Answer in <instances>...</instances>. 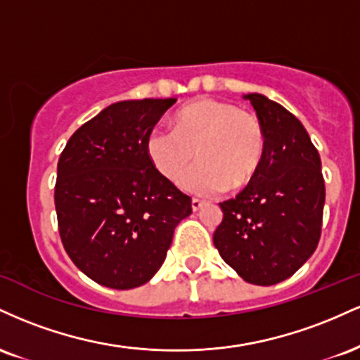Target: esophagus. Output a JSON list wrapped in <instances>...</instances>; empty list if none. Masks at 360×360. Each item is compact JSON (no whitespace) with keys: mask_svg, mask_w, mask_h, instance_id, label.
I'll return each mask as SVG.
<instances>
[{"mask_svg":"<svg viewBox=\"0 0 360 360\" xmlns=\"http://www.w3.org/2000/svg\"><path fill=\"white\" fill-rule=\"evenodd\" d=\"M205 206V201L203 200H198V198H193L191 201V208L193 212H198V210H201Z\"/></svg>","mask_w":360,"mask_h":360,"instance_id":"34e87169","label":"esophagus"}]
</instances>
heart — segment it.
Segmentation results:
<instances>
[{"mask_svg":"<svg viewBox=\"0 0 360 360\" xmlns=\"http://www.w3.org/2000/svg\"><path fill=\"white\" fill-rule=\"evenodd\" d=\"M267 150L260 120L232 103L198 100L172 118V130H152L147 155L169 181H176L191 163L193 152L200 160L179 178L184 191L196 196H217L240 189L257 174Z\"/></svg>","mask_w":360,"mask_h":360,"instance_id":"heart-1","label":"heart"}]
</instances>
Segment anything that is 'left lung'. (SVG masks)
Returning a JSON list of instances; mask_svg holds the SVG:
<instances>
[{"mask_svg": "<svg viewBox=\"0 0 360 360\" xmlns=\"http://www.w3.org/2000/svg\"><path fill=\"white\" fill-rule=\"evenodd\" d=\"M245 100L266 130V159L237 196L220 203L223 220L213 243L243 281L272 286L315 252L325 181L320 154L300 120L262 94H247Z\"/></svg>", "mask_w": 360, "mask_h": 360, "instance_id": "obj_1", "label": "left lung"}]
</instances>
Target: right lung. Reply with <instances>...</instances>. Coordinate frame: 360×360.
<instances>
[{
	"mask_svg": "<svg viewBox=\"0 0 360 360\" xmlns=\"http://www.w3.org/2000/svg\"><path fill=\"white\" fill-rule=\"evenodd\" d=\"M176 103L110 105L77 128L57 164V225L65 252L94 283L113 289L146 284L159 271L191 198L154 167L147 137Z\"/></svg>",
	"mask_w": 360,
	"mask_h": 360,
	"instance_id": "1",
	"label": "right lung"
}]
</instances>
